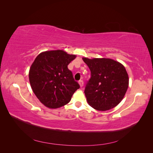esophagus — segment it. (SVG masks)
<instances>
[{
    "label": "esophagus",
    "instance_id": "obj_1",
    "mask_svg": "<svg viewBox=\"0 0 153 153\" xmlns=\"http://www.w3.org/2000/svg\"><path fill=\"white\" fill-rule=\"evenodd\" d=\"M78 84H79V85L81 87H82L83 85H84V82H83V80H79L78 81Z\"/></svg>",
    "mask_w": 153,
    "mask_h": 153
}]
</instances>
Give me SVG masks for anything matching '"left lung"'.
<instances>
[{"label": "left lung", "instance_id": "obj_1", "mask_svg": "<svg viewBox=\"0 0 153 153\" xmlns=\"http://www.w3.org/2000/svg\"><path fill=\"white\" fill-rule=\"evenodd\" d=\"M82 59L91 74L84 91L87 103L100 111L114 108L123 99L129 85L128 75L124 66L111 59Z\"/></svg>", "mask_w": 153, "mask_h": 153}]
</instances>
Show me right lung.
I'll list each match as a JSON object with an SVG mask.
<instances>
[{
    "mask_svg": "<svg viewBox=\"0 0 153 153\" xmlns=\"http://www.w3.org/2000/svg\"><path fill=\"white\" fill-rule=\"evenodd\" d=\"M76 58L63 50L46 51L35 59L29 70V82L37 98L50 108H57L70 101L80 88L68 65Z\"/></svg>",
    "mask_w": 153,
    "mask_h": 153,
    "instance_id": "add662e5",
    "label": "right lung"
}]
</instances>
